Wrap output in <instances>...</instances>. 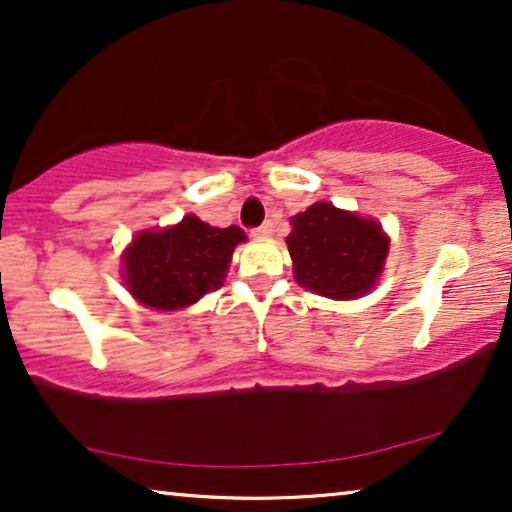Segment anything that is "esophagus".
I'll list each match as a JSON object with an SVG mask.
<instances>
[{"label":"esophagus","instance_id":"esophagus-1","mask_svg":"<svg viewBox=\"0 0 512 512\" xmlns=\"http://www.w3.org/2000/svg\"><path fill=\"white\" fill-rule=\"evenodd\" d=\"M271 232H273V222H264V225L253 229V236L255 239H266V236H271Z\"/></svg>","mask_w":512,"mask_h":512}]
</instances>
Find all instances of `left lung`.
I'll use <instances>...</instances> for the list:
<instances>
[{
    "label": "left lung",
    "mask_w": 512,
    "mask_h": 512,
    "mask_svg": "<svg viewBox=\"0 0 512 512\" xmlns=\"http://www.w3.org/2000/svg\"><path fill=\"white\" fill-rule=\"evenodd\" d=\"M285 243L294 262V280L336 301L371 292L390 250L378 220L359 218L327 201H315L294 215Z\"/></svg>",
    "instance_id": "left-lung-1"
}]
</instances>
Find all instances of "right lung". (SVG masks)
<instances>
[{"instance_id": "add662e5", "label": "right lung", "mask_w": 512, "mask_h": 512, "mask_svg": "<svg viewBox=\"0 0 512 512\" xmlns=\"http://www.w3.org/2000/svg\"><path fill=\"white\" fill-rule=\"evenodd\" d=\"M248 236L241 227H211L185 215L174 227L139 232L122 257L132 297L155 311H181L220 290L234 248Z\"/></svg>"}]
</instances>
